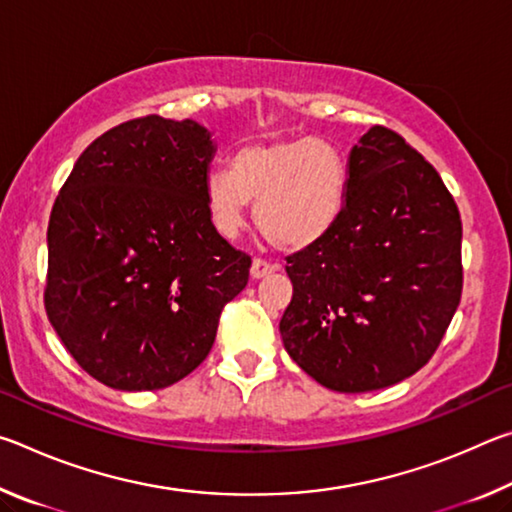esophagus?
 I'll use <instances>...</instances> for the list:
<instances>
[{
    "mask_svg": "<svg viewBox=\"0 0 512 512\" xmlns=\"http://www.w3.org/2000/svg\"><path fill=\"white\" fill-rule=\"evenodd\" d=\"M277 268L280 266L266 262V259H262V257H255L253 266H250V277H253V280H259V277L273 273V271H277Z\"/></svg>",
    "mask_w": 512,
    "mask_h": 512,
    "instance_id": "1",
    "label": "esophagus"
}]
</instances>
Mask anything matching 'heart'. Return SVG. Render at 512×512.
Instances as JSON below:
<instances>
[{
    "instance_id": "b5f03b06",
    "label": "heart",
    "mask_w": 512,
    "mask_h": 512,
    "mask_svg": "<svg viewBox=\"0 0 512 512\" xmlns=\"http://www.w3.org/2000/svg\"><path fill=\"white\" fill-rule=\"evenodd\" d=\"M345 164L318 137L246 144L228 171L205 180L210 221L223 237L246 228L248 201L262 235L280 250H302L323 239L345 205Z\"/></svg>"
}]
</instances>
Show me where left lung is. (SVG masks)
Returning <instances> with one entry per match:
<instances>
[{
  "label": "left lung",
  "instance_id": "left-lung-1",
  "mask_svg": "<svg viewBox=\"0 0 512 512\" xmlns=\"http://www.w3.org/2000/svg\"><path fill=\"white\" fill-rule=\"evenodd\" d=\"M461 214L438 171L391 128L352 146L341 216L287 257L284 350L318 384L368 393L411 377L463 291Z\"/></svg>",
  "mask_w": 512,
  "mask_h": 512
}]
</instances>
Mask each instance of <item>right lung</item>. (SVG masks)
<instances>
[{
	"label": "right lung",
	"mask_w": 512,
	"mask_h": 512,
	"mask_svg": "<svg viewBox=\"0 0 512 512\" xmlns=\"http://www.w3.org/2000/svg\"><path fill=\"white\" fill-rule=\"evenodd\" d=\"M205 126L146 115L97 137L56 196L45 309L76 363L117 391H158L210 354L250 257L210 221Z\"/></svg>",
	"instance_id": "obj_1"
}]
</instances>
